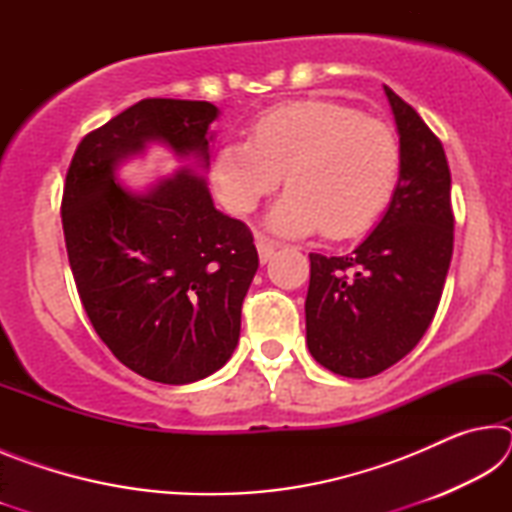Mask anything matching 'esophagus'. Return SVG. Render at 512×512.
Returning <instances> with one entry per match:
<instances>
[{
	"label": "esophagus",
	"mask_w": 512,
	"mask_h": 512,
	"mask_svg": "<svg viewBox=\"0 0 512 512\" xmlns=\"http://www.w3.org/2000/svg\"><path fill=\"white\" fill-rule=\"evenodd\" d=\"M255 246H257V253H259V262H262V264H266L268 259L273 257L275 248H277L275 241L264 237V235H257V237H255Z\"/></svg>",
	"instance_id": "1"
}]
</instances>
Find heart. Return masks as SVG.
Listing matches in <instances>:
<instances>
[{
	"label": "heart",
	"mask_w": 512,
	"mask_h": 512,
	"mask_svg": "<svg viewBox=\"0 0 512 512\" xmlns=\"http://www.w3.org/2000/svg\"><path fill=\"white\" fill-rule=\"evenodd\" d=\"M402 151L393 128L339 101H291L257 119L250 140L221 146L214 180L232 212L255 210L280 185L271 212L284 235L323 230L329 239L366 232L391 203Z\"/></svg>",
	"instance_id": "b5f03b06"
}]
</instances>
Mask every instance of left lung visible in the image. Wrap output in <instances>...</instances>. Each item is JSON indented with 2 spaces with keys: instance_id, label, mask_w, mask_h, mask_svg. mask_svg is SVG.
Wrapping results in <instances>:
<instances>
[{
  "instance_id": "left-lung-1",
  "label": "left lung",
  "mask_w": 512,
  "mask_h": 512,
  "mask_svg": "<svg viewBox=\"0 0 512 512\" xmlns=\"http://www.w3.org/2000/svg\"><path fill=\"white\" fill-rule=\"evenodd\" d=\"M400 133V180L375 232L350 255H309L307 345L320 366L366 379L404 359L436 316L454 250L443 144L384 85Z\"/></svg>"
}]
</instances>
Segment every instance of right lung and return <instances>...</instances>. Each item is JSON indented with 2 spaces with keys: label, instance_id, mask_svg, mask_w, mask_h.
<instances>
[{
  "label": "right lung",
  "instance_id": "obj_1",
  "mask_svg": "<svg viewBox=\"0 0 512 512\" xmlns=\"http://www.w3.org/2000/svg\"><path fill=\"white\" fill-rule=\"evenodd\" d=\"M216 112L207 101H137L83 137L63 187L85 314L126 368L160 384L198 381L230 359L259 257L248 225L216 210L201 176L183 169L131 194L115 169L155 140L210 164Z\"/></svg>",
  "mask_w": 512,
  "mask_h": 512
}]
</instances>
